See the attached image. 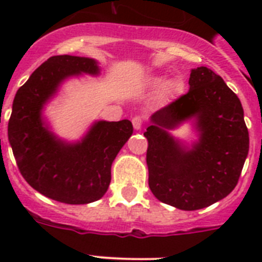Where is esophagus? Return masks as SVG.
<instances>
[{
	"instance_id": "34e87169",
	"label": "esophagus",
	"mask_w": 262,
	"mask_h": 262,
	"mask_svg": "<svg viewBox=\"0 0 262 262\" xmlns=\"http://www.w3.org/2000/svg\"><path fill=\"white\" fill-rule=\"evenodd\" d=\"M133 126H134V128L136 129V131H138V129H140L142 128V126H143V119L140 117H135L133 119Z\"/></svg>"
}]
</instances>
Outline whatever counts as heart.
Returning <instances> with one entry per match:
<instances>
[{
    "mask_svg": "<svg viewBox=\"0 0 262 262\" xmlns=\"http://www.w3.org/2000/svg\"><path fill=\"white\" fill-rule=\"evenodd\" d=\"M142 88L148 92H156L157 98L161 102H172L182 96L185 90V82L180 77L166 78L163 75H148L143 78Z\"/></svg>",
    "mask_w": 262,
    "mask_h": 262,
    "instance_id": "1",
    "label": "heart"
}]
</instances>
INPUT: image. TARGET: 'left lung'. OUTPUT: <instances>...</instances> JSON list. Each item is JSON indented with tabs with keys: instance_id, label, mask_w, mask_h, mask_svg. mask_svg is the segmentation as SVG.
Listing matches in <instances>:
<instances>
[{
	"instance_id": "left-lung-1",
	"label": "left lung",
	"mask_w": 262,
	"mask_h": 262,
	"mask_svg": "<svg viewBox=\"0 0 262 262\" xmlns=\"http://www.w3.org/2000/svg\"><path fill=\"white\" fill-rule=\"evenodd\" d=\"M189 92L156 111L148 140V184L157 200L193 211L226 198L235 189L249 151L242 102L219 75L191 69ZM191 123L190 145L170 134Z\"/></svg>"
}]
</instances>
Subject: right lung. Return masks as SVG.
Masks as SVG:
<instances>
[{"mask_svg":"<svg viewBox=\"0 0 262 262\" xmlns=\"http://www.w3.org/2000/svg\"><path fill=\"white\" fill-rule=\"evenodd\" d=\"M97 77L96 59L52 56L32 72L14 97L9 143L27 184L43 195L68 205L101 200L111 181V164L129 136L133 123L96 120L78 140L68 142L52 131L46 106L71 78Z\"/></svg>","mask_w":262,"mask_h":262,"instance_id":"right-lung-1","label":"right lung"}]
</instances>
